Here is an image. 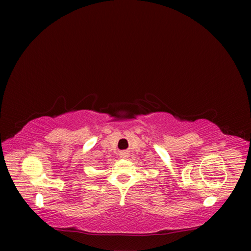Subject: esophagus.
Returning a JSON list of instances; mask_svg holds the SVG:
<instances>
[{"instance_id": "esophagus-1", "label": "esophagus", "mask_w": 251, "mask_h": 251, "mask_svg": "<svg viewBox=\"0 0 251 251\" xmlns=\"http://www.w3.org/2000/svg\"><path fill=\"white\" fill-rule=\"evenodd\" d=\"M121 156H124V157H126V153H123V155H121Z\"/></svg>"}]
</instances>
